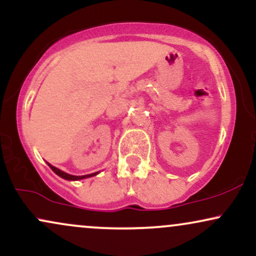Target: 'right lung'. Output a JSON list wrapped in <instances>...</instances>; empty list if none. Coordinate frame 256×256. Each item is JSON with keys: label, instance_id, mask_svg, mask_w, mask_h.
<instances>
[{"label": "right lung", "instance_id": "1", "mask_svg": "<svg viewBox=\"0 0 256 256\" xmlns=\"http://www.w3.org/2000/svg\"><path fill=\"white\" fill-rule=\"evenodd\" d=\"M48 165H49V167H50V168L52 170V171H54L55 173H56L58 176H60V177H61V178H64V179H68V180H79V179L89 178V177H92V176H96V174H98V172H96V173H91V174H86V176H72V174H68V173H64V172H62V171H61V170L56 168V167L52 166L50 164H48Z\"/></svg>", "mask_w": 256, "mask_h": 256}]
</instances>
